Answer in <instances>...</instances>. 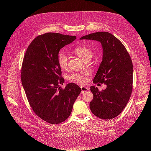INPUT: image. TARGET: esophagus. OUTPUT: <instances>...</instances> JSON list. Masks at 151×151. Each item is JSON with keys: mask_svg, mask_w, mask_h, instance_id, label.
I'll list each match as a JSON object with an SVG mask.
<instances>
[{"mask_svg": "<svg viewBox=\"0 0 151 151\" xmlns=\"http://www.w3.org/2000/svg\"><path fill=\"white\" fill-rule=\"evenodd\" d=\"M81 93H83L86 92V91H88L89 89L88 87H85V86H81Z\"/></svg>", "mask_w": 151, "mask_h": 151, "instance_id": "obj_1", "label": "esophagus"}]
</instances>
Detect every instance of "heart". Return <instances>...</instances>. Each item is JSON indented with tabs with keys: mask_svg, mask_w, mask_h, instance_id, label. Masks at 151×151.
<instances>
[{
	"mask_svg": "<svg viewBox=\"0 0 151 151\" xmlns=\"http://www.w3.org/2000/svg\"><path fill=\"white\" fill-rule=\"evenodd\" d=\"M74 52L76 55L80 57L84 60H86L89 59L92 57V51L91 50L84 45H79V46L76 47L74 49ZM57 61L58 65L62 69H66L68 67V58L66 54L60 52H59L57 56ZM89 75V72H84L81 73H72L69 76L68 79L71 82H74V83L78 84H83L84 83L87 77Z\"/></svg>",
	"mask_w": 151,
	"mask_h": 151,
	"instance_id": "heart-1",
	"label": "heart"
}]
</instances>
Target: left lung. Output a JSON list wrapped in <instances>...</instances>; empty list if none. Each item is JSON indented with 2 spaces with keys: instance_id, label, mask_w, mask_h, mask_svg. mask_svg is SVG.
<instances>
[{
  "instance_id": "1",
  "label": "left lung",
  "mask_w": 151,
  "mask_h": 151,
  "mask_svg": "<svg viewBox=\"0 0 151 151\" xmlns=\"http://www.w3.org/2000/svg\"><path fill=\"white\" fill-rule=\"evenodd\" d=\"M80 39L101 43L103 59L93 83H104L107 87L101 91L95 86L90 87L93 99L89 106L95 116L112 119L124 109L133 88V64L129 53L120 41L108 32H96Z\"/></svg>"
}]
</instances>
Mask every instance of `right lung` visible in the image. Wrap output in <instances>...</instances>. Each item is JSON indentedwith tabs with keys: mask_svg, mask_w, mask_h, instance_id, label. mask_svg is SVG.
Instances as JSON below:
<instances>
[{
	"mask_svg": "<svg viewBox=\"0 0 151 151\" xmlns=\"http://www.w3.org/2000/svg\"><path fill=\"white\" fill-rule=\"evenodd\" d=\"M76 36L47 33L36 37L29 45L21 68V82L26 97L38 116L51 124H58L70 115L81 89L67 84L62 77L57 56L60 49Z\"/></svg>",
	"mask_w": 151,
	"mask_h": 151,
	"instance_id": "1",
	"label": "right lung"
}]
</instances>
